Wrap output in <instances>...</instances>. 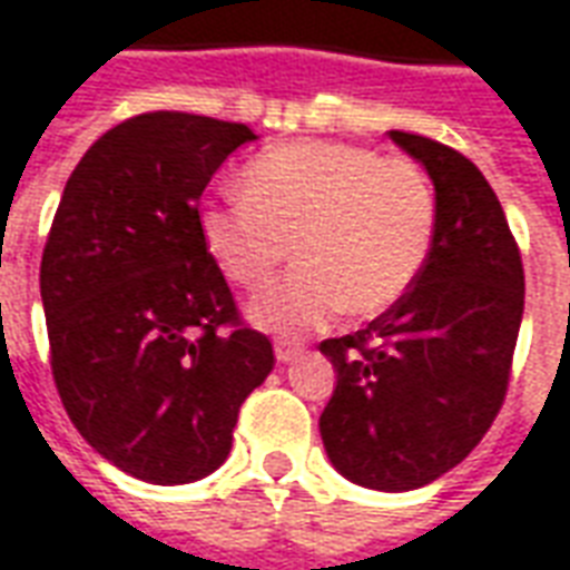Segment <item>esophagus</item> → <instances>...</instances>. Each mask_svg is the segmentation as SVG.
<instances>
[{
	"label": "esophagus",
	"mask_w": 570,
	"mask_h": 570,
	"mask_svg": "<svg viewBox=\"0 0 570 570\" xmlns=\"http://www.w3.org/2000/svg\"><path fill=\"white\" fill-rule=\"evenodd\" d=\"M297 356H301V346H297V343H288V341L276 343V362H294Z\"/></svg>",
	"instance_id": "1"
}]
</instances>
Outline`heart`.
<instances>
[{
	"label": "heart",
	"instance_id": "heart-1",
	"mask_svg": "<svg viewBox=\"0 0 570 570\" xmlns=\"http://www.w3.org/2000/svg\"><path fill=\"white\" fill-rule=\"evenodd\" d=\"M242 193L205 205L199 233L217 269L245 292L264 288L294 242L301 266L248 309L266 331L316 328L341 306L377 316L414 285L433 245L426 175L368 147L266 149L242 171Z\"/></svg>",
	"mask_w": 570,
	"mask_h": 570
}]
</instances>
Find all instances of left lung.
<instances>
[{
    "label": "left lung",
    "instance_id": "obj_1",
    "mask_svg": "<svg viewBox=\"0 0 570 570\" xmlns=\"http://www.w3.org/2000/svg\"><path fill=\"white\" fill-rule=\"evenodd\" d=\"M435 187L421 276L362 331L318 350L337 386L318 417L334 470L374 491L435 482L498 417L524 309L522 254L475 165L439 140L390 131Z\"/></svg>",
    "mask_w": 570,
    "mask_h": 570
}]
</instances>
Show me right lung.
I'll use <instances>...</instances> for the list:
<instances>
[{
    "label": "right lung",
    "instance_id": "obj_1",
    "mask_svg": "<svg viewBox=\"0 0 570 570\" xmlns=\"http://www.w3.org/2000/svg\"><path fill=\"white\" fill-rule=\"evenodd\" d=\"M248 140V125L193 112L125 119L76 165L42 252L60 402L100 458L149 485L217 470L276 365L199 233L202 193Z\"/></svg>",
    "mask_w": 570,
    "mask_h": 570
}]
</instances>
